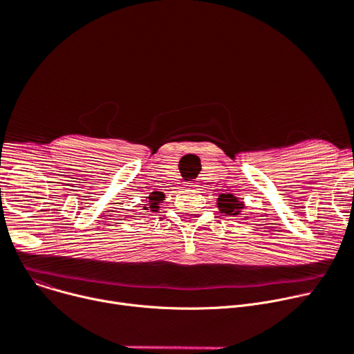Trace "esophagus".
I'll return each instance as SVG.
<instances>
[{
  "instance_id": "esophagus-1",
  "label": "esophagus",
  "mask_w": 354,
  "mask_h": 354,
  "mask_svg": "<svg viewBox=\"0 0 354 354\" xmlns=\"http://www.w3.org/2000/svg\"><path fill=\"white\" fill-rule=\"evenodd\" d=\"M187 185V189H190V190H197V183H194V181H190V183H187L185 184Z\"/></svg>"
}]
</instances>
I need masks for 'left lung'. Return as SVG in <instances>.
Instances as JSON below:
<instances>
[{
	"label": "left lung",
	"instance_id": "1",
	"mask_svg": "<svg viewBox=\"0 0 354 354\" xmlns=\"http://www.w3.org/2000/svg\"><path fill=\"white\" fill-rule=\"evenodd\" d=\"M220 210L228 216H237L243 209V203H240L233 194H221L218 198Z\"/></svg>",
	"mask_w": 354,
	"mask_h": 354
}]
</instances>
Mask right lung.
Listing matches in <instances>:
<instances>
[{
    "label": "right lung",
    "mask_w": 354,
    "mask_h": 354,
    "mask_svg": "<svg viewBox=\"0 0 354 354\" xmlns=\"http://www.w3.org/2000/svg\"><path fill=\"white\" fill-rule=\"evenodd\" d=\"M149 200H151V203H150V210L151 212H156L157 210V205H158V203H160V200H161V197L157 194V192L156 193H153L151 196H150V198ZM144 210H149L147 207H145Z\"/></svg>",
    "instance_id": "1"
}]
</instances>
